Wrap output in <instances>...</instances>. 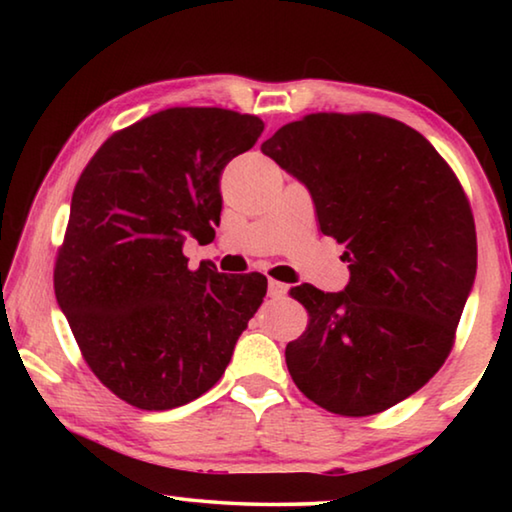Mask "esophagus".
Masks as SVG:
<instances>
[{
	"mask_svg": "<svg viewBox=\"0 0 512 512\" xmlns=\"http://www.w3.org/2000/svg\"><path fill=\"white\" fill-rule=\"evenodd\" d=\"M289 293L287 284L277 282V280H268V296L271 298H284Z\"/></svg>",
	"mask_w": 512,
	"mask_h": 512,
	"instance_id": "esophagus-1",
	"label": "esophagus"
}]
</instances>
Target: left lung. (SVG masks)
<instances>
[{
  "label": "left lung",
  "instance_id": "1",
  "mask_svg": "<svg viewBox=\"0 0 512 512\" xmlns=\"http://www.w3.org/2000/svg\"><path fill=\"white\" fill-rule=\"evenodd\" d=\"M309 189L323 235L345 246L348 287L291 289L309 327L287 368L311 402L339 415L391 409L443 366L476 275L461 183L438 151L391 117L316 112L262 144Z\"/></svg>",
  "mask_w": 512,
  "mask_h": 512
}]
</instances>
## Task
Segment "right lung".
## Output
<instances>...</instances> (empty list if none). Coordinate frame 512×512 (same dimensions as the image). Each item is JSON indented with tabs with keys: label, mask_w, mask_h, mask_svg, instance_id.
<instances>
[{
	"label": "right lung",
	"mask_w": 512,
	"mask_h": 512,
	"mask_svg": "<svg viewBox=\"0 0 512 512\" xmlns=\"http://www.w3.org/2000/svg\"><path fill=\"white\" fill-rule=\"evenodd\" d=\"M262 131L223 108L155 112L108 137L74 187L56 298L94 375L137 409L210 391L262 305L264 275L192 271L183 255L187 237L214 239L221 171Z\"/></svg>",
	"instance_id": "add662e5"
}]
</instances>
